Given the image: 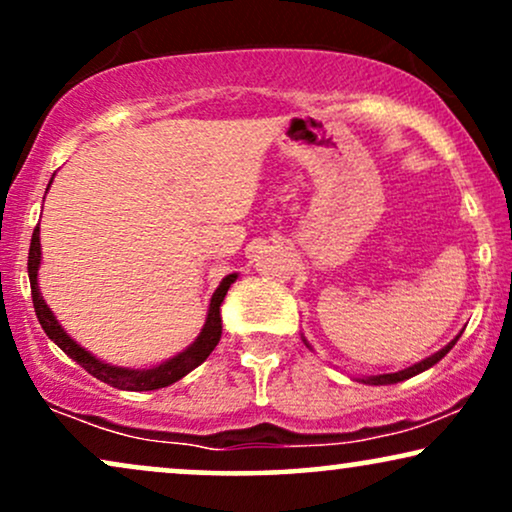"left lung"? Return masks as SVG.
I'll return each mask as SVG.
<instances>
[{
    "label": "left lung",
    "mask_w": 512,
    "mask_h": 512,
    "mask_svg": "<svg viewBox=\"0 0 512 512\" xmlns=\"http://www.w3.org/2000/svg\"><path fill=\"white\" fill-rule=\"evenodd\" d=\"M458 338H461V335H456V340H458ZM456 340H451L449 345L439 349V352L432 354V357L418 361V364H413V366H409V368H404V371H399V373H383V375H371V378H361V380H364V383H368V385H392V383H401V380H406V378H413V375L428 371L430 366H435L439 359H444L446 354H449V349L456 345Z\"/></svg>",
    "instance_id": "left-lung-1"
}]
</instances>
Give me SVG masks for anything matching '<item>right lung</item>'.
Instances as JSON below:
<instances>
[{
  "instance_id": "add662e5",
  "label": "right lung",
  "mask_w": 512,
  "mask_h": 512,
  "mask_svg": "<svg viewBox=\"0 0 512 512\" xmlns=\"http://www.w3.org/2000/svg\"><path fill=\"white\" fill-rule=\"evenodd\" d=\"M51 184V181H49ZM40 257H42V248H40V226H35L32 231V241H30V252H28V276H30V290H32V304H35V314L40 319V326L44 328V333L49 335L51 340L56 342L63 352L68 354L70 359L77 361L84 371L92 373L94 378H99L101 383L118 387V390H129V392H148V390H160V387H167L177 380L184 378L186 373H191L193 368L203 364L205 359L210 357L212 349L217 347L219 338H222V316H219V304L224 302L226 290L231 288V283L236 281V274H229L222 278L219 288L215 290L210 300V309H208V319H205V326L200 335L193 342L191 347H186L184 352H179L177 357L163 361L160 366L153 368H120V366H111L103 364L87 349H82L77 342L70 338V335L58 326L56 316L51 314V309L47 307V302L42 300L40 295V286H37V269H40Z\"/></svg>"
}]
</instances>
